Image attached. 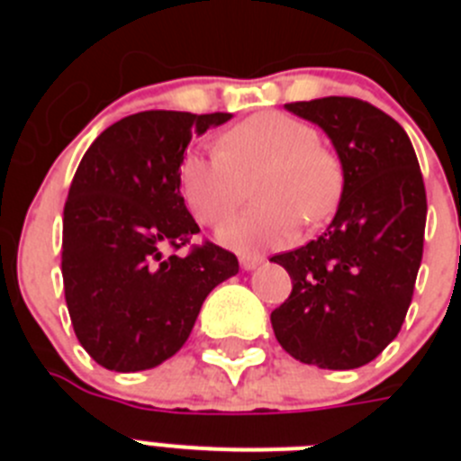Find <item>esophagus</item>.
I'll return each instance as SVG.
<instances>
[{"instance_id": "esophagus-1", "label": "esophagus", "mask_w": 461, "mask_h": 461, "mask_svg": "<svg viewBox=\"0 0 461 461\" xmlns=\"http://www.w3.org/2000/svg\"><path fill=\"white\" fill-rule=\"evenodd\" d=\"M260 263H263V256H260V254H242V256H240V266H242V270H254V267H258Z\"/></svg>"}]
</instances>
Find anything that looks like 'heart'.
I'll return each mask as SVG.
<instances>
[{"label":"heart","mask_w":461,"mask_h":461,"mask_svg":"<svg viewBox=\"0 0 461 461\" xmlns=\"http://www.w3.org/2000/svg\"><path fill=\"white\" fill-rule=\"evenodd\" d=\"M258 205L219 228L223 244L240 251L286 242L300 221L321 223L337 210L344 175L337 157L321 148L312 126L281 113H260L219 138V152L186 154L180 191L201 223H219L254 182Z\"/></svg>","instance_id":"heart-1"}]
</instances>
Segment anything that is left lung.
Returning a JSON list of instances; mask_svg holds the SVG:
<instances>
[{
  "label": "left lung",
  "mask_w": 461,
  "mask_h": 461,
  "mask_svg": "<svg viewBox=\"0 0 461 461\" xmlns=\"http://www.w3.org/2000/svg\"><path fill=\"white\" fill-rule=\"evenodd\" d=\"M284 108L323 129L344 189L325 233L272 256L293 291L270 313L281 348L321 369H356L397 337L425 242L427 195L411 138L390 115L351 96Z\"/></svg>",
  "instance_id": "1"
}]
</instances>
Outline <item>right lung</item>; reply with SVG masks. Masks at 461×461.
Masks as SVG:
<instances>
[{
	"instance_id": "1",
	"label": "right lung",
	"mask_w": 461,
	"mask_h": 461,
	"mask_svg": "<svg viewBox=\"0 0 461 461\" xmlns=\"http://www.w3.org/2000/svg\"><path fill=\"white\" fill-rule=\"evenodd\" d=\"M230 113L145 110L89 145L64 205L62 276L76 337L113 372L161 365L189 339L205 297L238 275L217 244L175 256L201 228L180 194V164L194 136Z\"/></svg>"
}]
</instances>
